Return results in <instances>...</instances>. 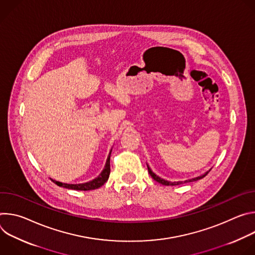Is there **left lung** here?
<instances>
[{
	"mask_svg": "<svg viewBox=\"0 0 255 255\" xmlns=\"http://www.w3.org/2000/svg\"><path fill=\"white\" fill-rule=\"evenodd\" d=\"M147 168H148V172H149V174L151 175V177L154 179V180H156L157 183H159V184H161V185H163V186H177V185H181V184H186V183H191V181H195V180H198V179H201V178H203V177H205L208 173H209V171H207V172H205L204 174H202V175H200V176H198V177H195V178H192V179H187V180H184V181H168V180H165V179H163V178H161V177H159L158 175H156L152 170H151V168L149 167V165L147 164Z\"/></svg>",
	"mask_w": 255,
	"mask_h": 255,
	"instance_id": "left-lung-1",
	"label": "left lung"
}]
</instances>
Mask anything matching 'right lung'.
<instances>
[{
	"label": "right lung",
	"mask_w": 255,
	"mask_h": 255,
	"mask_svg": "<svg viewBox=\"0 0 255 255\" xmlns=\"http://www.w3.org/2000/svg\"><path fill=\"white\" fill-rule=\"evenodd\" d=\"M111 152L109 153V156L107 158L105 167L103 169V171L99 174L98 177H96L95 179L89 181V183H85V184H64V183H60V181L54 180L52 178H50L55 185H57L58 187L61 188H65V189H69V190H76V191H91V190H96L99 189L100 187H102L106 181L109 178V175H110V156H111Z\"/></svg>",
	"instance_id": "obj_1"
}]
</instances>
